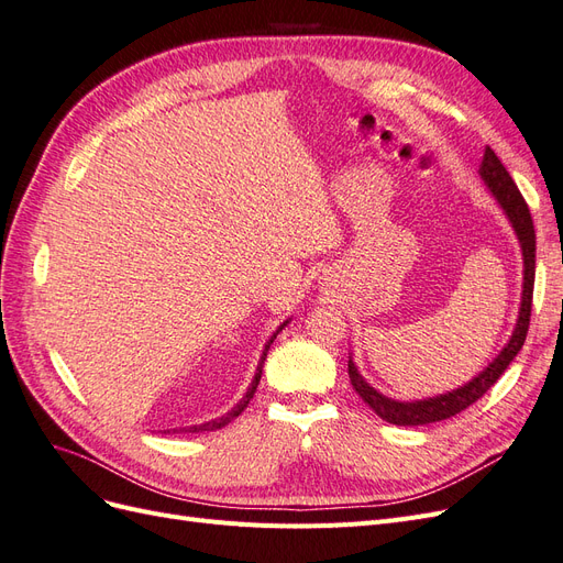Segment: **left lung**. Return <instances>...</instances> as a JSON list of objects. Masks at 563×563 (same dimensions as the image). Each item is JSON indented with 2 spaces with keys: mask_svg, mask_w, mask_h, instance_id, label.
I'll list each match as a JSON object with an SVG mask.
<instances>
[{
  "mask_svg": "<svg viewBox=\"0 0 563 563\" xmlns=\"http://www.w3.org/2000/svg\"><path fill=\"white\" fill-rule=\"evenodd\" d=\"M479 176L486 183L488 190L496 197L500 203V209L505 211L507 220L512 223L517 240L521 244V255H523V291H521V308L517 317V327L509 335L507 345L500 350V354L493 360L479 376H474L470 383L460 385L451 391H444V395L428 397V399H418V401H397L391 397H385L383 391L376 387H371L360 371H356L352 356L347 362V373H350V383L354 387L356 395H360L373 411H376L385 422L391 424H404V428H416V424H430L446 420L460 411H465L467 406H472L476 399H482L486 391L498 383V378L505 373V368L512 364L515 356L519 354L526 333H528V321H531V305H533V282H536V230H533V218L531 211H528V203L523 201L521 192L517 190V185L512 176L507 174V168L498 159L496 152L486 147L484 159L479 166Z\"/></svg>",
  "mask_w": 563,
  "mask_h": 563,
  "instance_id": "8db88e82",
  "label": "left lung"
}]
</instances>
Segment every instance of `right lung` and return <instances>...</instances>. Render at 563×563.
Instances as JSON below:
<instances>
[{
    "label": "right lung",
    "instance_id": "add662e5",
    "mask_svg": "<svg viewBox=\"0 0 563 563\" xmlns=\"http://www.w3.org/2000/svg\"><path fill=\"white\" fill-rule=\"evenodd\" d=\"M288 321H284L282 327L269 335V340H267V345H265V350H263V356H261V362H258V368H255V376H253V380H251V385H249V389H246V395L240 399V404H236L232 411H228L225 416H220V418H216V420H209V422H203V424H192V428H185V432L190 430V432H211V430H220V428H225L228 422H232L236 416H240L244 408L249 406V401L253 399V395H255V387H258V383H261V376H263V364H265V356H267V350H269V345L275 343V338L279 335V331L286 327Z\"/></svg>",
    "mask_w": 563,
    "mask_h": 563
}]
</instances>
